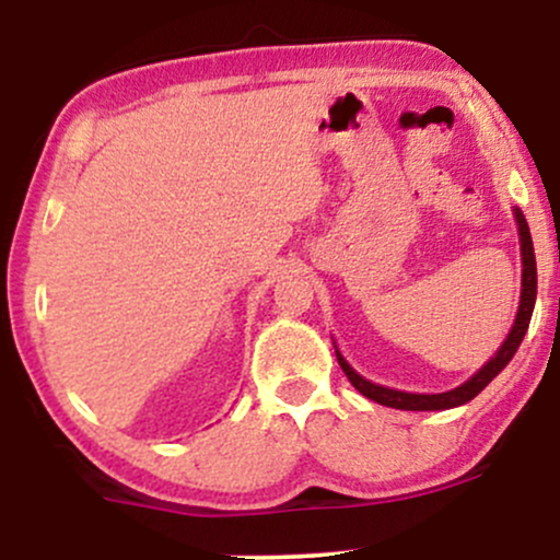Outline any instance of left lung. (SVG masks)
Returning <instances> with one entry per match:
<instances>
[{
    "mask_svg": "<svg viewBox=\"0 0 560 560\" xmlns=\"http://www.w3.org/2000/svg\"><path fill=\"white\" fill-rule=\"evenodd\" d=\"M518 223V240H522V302H518V313L516 320H513V329L505 337V342L500 345V350L487 361L481 369L468 378L466 384L460 387L450 389V392H440V395H413V392H400V389H389L382 387V384L369 382L363 378L358 371H352V365L339 355L337 350V361L342 365V371L350 378V384L355 387L361 395L369 397L378 405H387V408H397V410H445V408H455V405H464L468 400L479 395L487 384L492 382L500 371L511 363V358L516 355L518 345H522L526 329H529L532 320V311H535V300H537V262H535V247H532V234L529 226H526V218L522 210H513Z\"/></svg>",
    "mask_w": 560,
    "mask_h": 560,
    "instance_id": "left-lung-1",
    "label": "left lung"
}]
</instances>
